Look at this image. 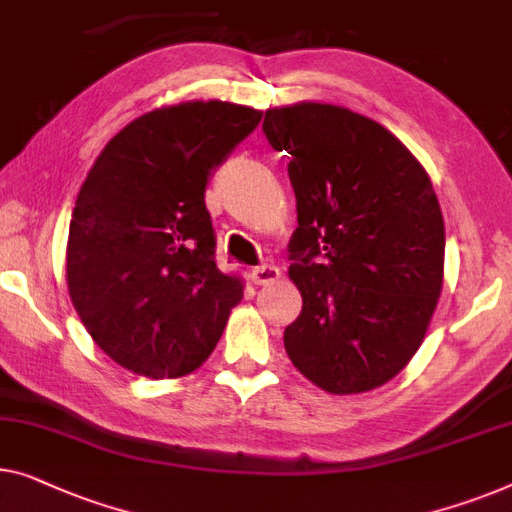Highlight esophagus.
Returning <instances> with one entry per match:
<instances>
[{"instance_id":"1","label":"esophagus","mask_w":512,"mask_h":512,"mask_svg":"<svg viewBox=\"0 0 512 512\" xmlns=\"http://www.w3.org/2000/svg\"><path fill=\"white\" fill-rule=\"evenodd\" d=\"M281 272L279 268H274V265H258V268L251 270V281H254L256 286H270L274 281H279Z\"/></svg>"}]
</instances>
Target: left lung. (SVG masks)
Returning <instances> with one entry per match:
<instances>
[{
    "label": "left lung",
    "instance_id": "left-lung-1",
    "mask_svg": "<svg viewBox=\"0 0 512 512\" xmlns=\"http://www.w3.org/2000/svg\"><path fill=\"white\" fill-rule=\"evenodd\" d=\"M263 131L288 152L298 201L288 277L302 311L288 358L330 395H358L409 365L443 286L446 228L420 161L379 122L300 101L265 110Z\"/></svg>",
    "mask_w": 512,
    "mask_h": 512
}]
</instances>
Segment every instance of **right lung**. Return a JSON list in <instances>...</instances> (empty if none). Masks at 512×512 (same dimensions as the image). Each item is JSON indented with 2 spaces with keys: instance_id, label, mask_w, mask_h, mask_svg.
I'll use <instances>...</instances> for the list:
<instances>
[{
  "instance_id": "obj_1",
  "label": "right lung",
  "mask_w": 512,
  "mask_h": 512,
  "mask_svg": "<svg viewBox=\"0 0 512 512\" xmlns=\"http://www.w3.org/2000/svg\"><path fill=\"white\" fill-rule=\"evenodd\" d=\"M263 113L184 101L136 117L103 147L78 191L66 286L96 346L147 379L203 365L242 300L214 263L205 184Z\"/></svg>"
}]
</instances>
